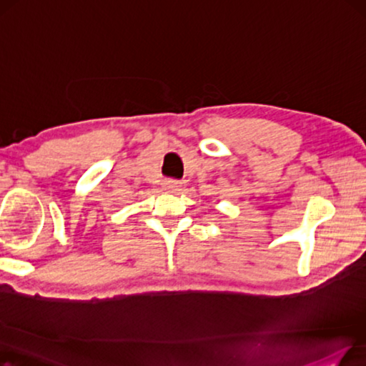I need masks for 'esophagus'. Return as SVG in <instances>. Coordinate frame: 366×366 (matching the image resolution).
I'll use <instances>...</instances> for the list:
<instances>
[{"label":"esophagus","instance_id":"esophagus-1","mask_svg":"<svg viewBox=\"0 0 366 366\" xmlns=\"http://www.w3.org/2000/svg\"><path fill=\"white\" fill-rule=\"evenodd\" d=\"M163 189L166 192H169V194H177V192L181 190V182L174 181V179H168V181L163 182Z\"/></svg>","mask_w":366,"mask_h":366}]
</instances>
